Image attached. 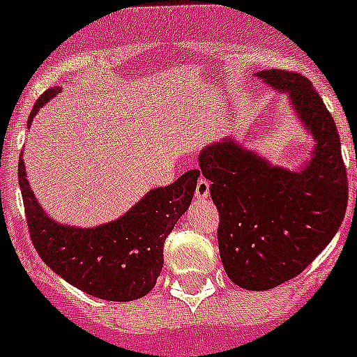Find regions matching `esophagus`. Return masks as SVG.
<instances>
[{
    "label": "esophagus",
    "instance_id": "34e87169",
    "mask_svg": "<svg viewBox=\"0 0 357 357\" xmlns=\"http://www.w3.org/2000/svg\"><path fill=\"white\" fill-rule=\"evenodd\" d=\"M195 197L199 201H206L209 197V181L204 178L197 179V185H195Z\"/></svg>",
    "mask_w": 357,
    "mask_h": 357
}]
</instances>
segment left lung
Here are the masks:
<instances>
[{
	"label": "left lung",
	"instance_id": "1",
	"mask_svg": "<svg viewBox=\"0 0 357 357\" xmlns=\"http://www.w3.org/2000/svg\"><path fill=\"white\" fill-rule=\"evenodd\" d=\"M257 75L291 95L317 139L308 167H273L227 139L208 146L199 165L220 213L218 248L229 278L248 291H268L305 271L335 238L349 185L338 130L312 82L278 68Z\"/></svg>",
	"mask_w": 357,
	"mask_h": 357
}]
</instances>
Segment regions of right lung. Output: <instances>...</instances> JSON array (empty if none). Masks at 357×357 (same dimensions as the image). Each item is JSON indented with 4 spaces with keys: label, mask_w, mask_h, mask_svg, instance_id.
Listing matches in <instances>:
<instances>
[{
    "label": "right lung",
    "mask_w": 357,
    "mask_h": 357,
    "mask_svg": "<svg viewBox=\"0 0 357 357\" xmlns=\"http://www.w3.org/2000/svg\"><path fill=\"white\" fill-rule=\"evenodd\" d=\"M59 88L43 93L29 114ZM199 171H188L165 188L151 190L126 215L96 229L56 224L36 202L19 158V186L29 238L42 261L82 292L107 301H133L148 294L163 266V245L192 202Z\"/></svg>",
    "instance_id": "obj_1"
}]
</instances>
